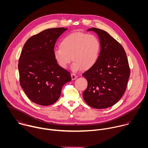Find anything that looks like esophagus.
I'll return each instance as SVG.
<instances>
[{
  "label": "esophagus",
  "instance_id": "obj_1",
  "mask_svg": "<svg viewBox=\"0 0 148 148\" xmlns=\"http://www.w3.org/2000/svg\"><path fill=\"white\" fill-rule=\"evenodd\" d=\"M71 78H72L73 80L76 79V78L78 77V76H77V75L74 74H71Z\"/></svg>",
  "mask_w": 148,
  "mask_h": 148
}]
</instances>
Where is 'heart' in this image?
I'll use <instances>...</instances> for the list:
<instances>
[{
	"mask_svg": "<svg viewBox=\"0 0 148 148\" xmlns=\"http://www.w3.org/2000/svg\"><path fill=\"white\" fill-rule=\"evenodd\" d=\"M100 50V43L94 34L77 32L63 37L59 48L54 50V57L58 66L66 69L72 60V69L78 71L87 70L96 64Z\"/></svg>",
	"mask_w": 148,
	"mask_h": 148,
	"instance_id": "1",
	"label": "heart"
}]
</instances>
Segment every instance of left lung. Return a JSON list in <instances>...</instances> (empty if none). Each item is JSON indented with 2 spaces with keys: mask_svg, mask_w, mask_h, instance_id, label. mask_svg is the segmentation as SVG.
Wrapping results in <instances>:
<instances>
[{
  "mask_svg": "<svg viewBox=\"0 0 148 148\" xmlns=\"http://www.w3.org/2000/svg\"><path fill=\"white\" fill-rule=\"evenodd\" d=\"M98 34L101 51L96 64L82 74L88 82L84 99L96 109L112 107L123 95L130 75L126 54L121 45L107 32L92 27Z\"/></svg>",
  "mask_w": 148,
  "mask_h": 148,
  "instance_id": "8db88e82",
  "label": "left lung"
}]
</instances>
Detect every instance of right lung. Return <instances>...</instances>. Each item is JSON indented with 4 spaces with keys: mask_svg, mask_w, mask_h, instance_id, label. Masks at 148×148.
<instances>
[{
    "mask_svg": "<svg viewBox=\"0 0 148 148\" xmlns=\"http://www.w3.org/2000/svg\"><path fill=\"white\" fill-rule=\"evenodd\" d=\"M67 28L45 30L30 37L18 60L20 84L34 103L47 106L59 98L62 86L71 80L70 73L60 67L54 57V45Z\"/></svg>",
    "mask_w": 148,
    "mask_h": 148,
    "instance_id": "right-lung-1",
    "label": "right lung"
}]
</instances>
